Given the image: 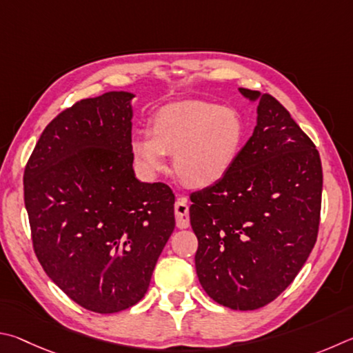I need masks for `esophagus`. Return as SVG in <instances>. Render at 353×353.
<instances>
[{
	"label": "esophagus",
	"mask_w": 353,
	"mask_h": 353,
	"mask_svg": "<svg viewBox=\"0 0 353 353\" xmlns=\"http://www.w3.org/2000/svg\"><path fill=\"white\" fill-rule=\"evenodd\" d=\"M175 219H176V228L180 230H186L190 225L189 220V206L186 196H178L175 203Z\"/></svg>",
	"instance_id": "obj_1"
}]
</instances>
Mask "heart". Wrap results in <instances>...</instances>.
Masks as SVG:
<instances>
[{
    "label": "heart",
    "instance_id": "b5f03b06",
    "mask_svg": "<svg viewBox=\"0 0 353 353\" xmlns=\"http://www.w3.org/2000/svg\"><path fill=\"white\" fill-rule=\"evenodd\" d=\"M245 141V122L236 110L208 101H180L153 114L150 134L132 139V153L154 175L173 154V170L190 188H208L230 172Z\"/></svg>",
    "mask_w": 353,
    "mask_h": 353
}]
</instances>
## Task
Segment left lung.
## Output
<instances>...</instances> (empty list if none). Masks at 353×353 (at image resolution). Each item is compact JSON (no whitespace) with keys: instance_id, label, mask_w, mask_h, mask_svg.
Here are the masks:
<instances>
[{"instance_id":"1","label":"left lung","mask_w":353,"mask_h":353,"mask_svg":"<svg viewBox=\"0 0 353 353\" xmlns=\"http://www.w3.org/2000/svg\"><path fill=\"white\" fill-rule=\"evenodd\" d=\"M257 102L251 138L232 169L190 195L201 287L220 305L256 310L299 273L316 242L323 167L316 147L273 96Z\"/></svg>"}]
</instances>
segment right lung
<instances>
[{"mask_svg": "<svg viewBox=\"0 0 353 353\" xmlns=\"http://www.w3.org/2000/svg\"><path fill=\"white\" fill-rule=\"evenodd\" d=\"M134 94L83 99L51 121L24 169L34 251L86 310L117 313L144 298L175 228V195L134 176Z\"/></svg>", "mask_w": 353, "mask_h": 353, "instance_id": "right-lung-1", "label": "right lung"}]
</instances>
